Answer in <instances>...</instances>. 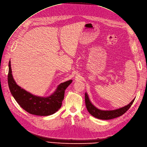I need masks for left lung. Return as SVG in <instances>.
<instances>
[{"mask_svg":"<svg viewBox=\"0 0 147 147\" xmlns=\"http://www.w3.org/2000/svg\"><path fill=\"white\" fill-rule=\"evenodd\" d=\"M85 99L86 109L89 113L95 118L106 120L113 119L123 115L125 112H127V110H129V109L133 104L134 100H135V98H134L129 105H127L123 107L119 108V109L111 111H105L100 110L94 106L92 104L91 101L89 100L88 94L86 92H85Z\"/></svg>","mask_w":147,"mask_h":147,"instance_id":"left-lung-1","label":"left lung"}]
</instances>
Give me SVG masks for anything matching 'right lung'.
Here are the masks:
<instances>
[{
	"label": "right lung",
	"mask_w": 147,
	"mask_h": 147,
	"mask_svg": "<svg viewBox=\"0 0 147 147\" xmlns=\"http://www.w3.org/2000/svg\"><path fill=\"white\" fill-rule=\"evenodd\" d=\"M72 80L58 85L55 91L49 97H39L32 94L19 86L12 74L11 61L9 62L8 83L10 92L18 104L28 113L38 116H48L58 111L62 106L65 90Z\"/></svg>",
	"instance_id": "add662e5"
}]
</instances>
